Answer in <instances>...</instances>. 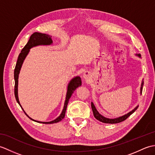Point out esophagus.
<instances>
[{"label":"esophagus","mask_w":155,"mask_h":155,"mask_svg":"<svg viewBox=\"0 0 155 155\" xmlns=\"http://www.w3.org/2000/svg\"><path fill=\"white\" fill-rule=\"evenodd\" d=\"M83 77V78H84V79H87V80L88 79V78H89L91 77V73H90V72H88V71H85V72H84Z\"/></svg>","instance_id":"34e87169"}]
</instances>
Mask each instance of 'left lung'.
<instances>
[{
  "mask_svg": "<svg viewBox=\"0 0 155 155\" xmlns=\"http://www.w3.org/2000/svg\"><path fill=\"white\" fill-rule=\"evenodd\" d=\"M136 55H137L138 57L140 58V54H137ZM143 84H144V82L143 81H142V83H141V87H140V94L142 93V90H143ZM138 107H139V105L137 106L135 108H134L133 110H131L129 113H128L127 114L123 115V116L120 117H118V118H108L107 117H104L103 115L99 113H98V110H97L96 107H95L94 103L92 102L91 103V108H92V110H93V114H94V117H95L96 119H97L98 120H99L102 123H109V124H115V123H120L122 121H124V120H126L127 118L130 116V115L132 114L134 111H135Z\"/></svg>",
  "mask_w": 155,
  "mask_h": 155,
  "instance_id": "8db88e82",
  "label": "left lung"
}]
</instances>
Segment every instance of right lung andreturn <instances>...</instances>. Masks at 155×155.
I'll list each match as a JSON object with an SVG mask.
<instances>
[{"label":"right lung","mask_w":155,"mask_h":155,"mask_svg":"<svg viewBox=\"0 0 155 155\" xmlns=\"http://www.w3.org/2000/svg\"><path fill=\"white\" fill-rule=\"evenodd\" d=\"M52 43V41L51 37L50 35H47V34H43V33H40V32H34L32 34L28 42L25 46V47L22 49V51L21 52V53L19 54L18 57L17 59V62H16V64L15 66V72H14V78H15V96L16 98V100L17 101V103L18 104L21 106L22 108V109L24 111V113L27 116L31 119L32 120H34L35 122H37V123H43V124H52V123H58V122L61 121L62 119H63L64 116H65V113H66V110H67V104L68 103L69 99H70L71 97L72 96V93H74V91L76 90V88H78V87H80L82 82L80 77H74L69 82V83L68 84V87H67V95H66V100L64 101V107L63 109H62V111L61 114H60V116L57 117L56 119L54 120H52L50 122H40V121H37L35 120L34 119H32L31 117H29L27 114L25 113V111L23 109L22 107H21V104H20V102L18 100V74L20 73V71H21V67L22 65L23 62H24L25 59L27 57V54H28L29 51L30 49L34 47H37V46L38 45H51Z\"/></svg>","instance_id":"right-lung-1"}]
</instances>
